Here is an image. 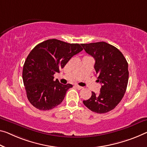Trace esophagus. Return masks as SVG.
<instances>
[{
	"instance_id": "34e87169",
	"label": "esophagus",
	"mask_w": 147,
	"mask_h": 147,
	"mask_svg": "<svg viewBox=\"0 0 147 147\" xmlns=\"http://www.w3.org/2000/svg\"><path fill=\"white\" fill-rule=\"evenodd\" d=\"M75 87H76V89H78V90H81V89H83V87L79 86V85H76V86H75Z\"/></svg>"
}]
</instances>
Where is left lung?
Wrapping results in <instances>:
<instances>
[{
  "label": "left lung",
  "mask_w": 147,
  "mask_h": 147,
  "mask_svg": "<svg viewBox=\"0 0 147 147\" xmlns=\"http://www.w3.org/2000/svg\"><path fill=\"white\" fill-rule=\"evenodd\" d=\"M83 49L95 60L97 81L102 84L98 94L92 92L91 98L83 102L91 111L104 114L118 105L127 89L128 64L116 47L106 42L81 44Z\"/></svg>",
  "instance_id": "8db88e82"
}]
</instances>
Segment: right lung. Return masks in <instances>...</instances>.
<instances>
[{
    "instance_id": "1",
    "label": "right lung",
    "mask_w": 147,
    "mask_h": 147,
    "mask_svg": "<svg viewBox=\"0 0 147 147\" xmlns=\"http://www.w3.org/2000/svg\"><path fill=\"white\" fill-rule=\"evenodd\" d=\"M81 44L67 43L53 39L33 49L25 61L22 78L28 100L40 110L53 109L62 102L72 85L54 80L72 56L83 50Z\"/></svg>"
}]
</instances>
